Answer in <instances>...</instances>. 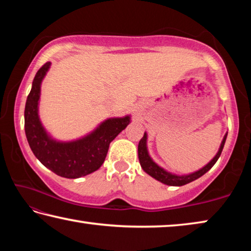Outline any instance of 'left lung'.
<instances>
[{
    "mask_svg": "<svg viewBox=\"0 0 251 251\" xmlns=\"http://www.w3.org/2000/svg\"><path fill=\"white\" fill-rule=\"evenodd\" d=\"M227 138V134L225 135V137L222 142V145L219 147V151L216 156L212 158L209 163H208L205 167H202L199 171L195 172L193 174H189V175H184V176H178L175 175V174L168 173L165 171L164 168L159 167L154 160L151 158V156L148 155V151H147V134L145 133L143 136V138L139 141L138 143V158H139V163H141V166L144 169V172H146L148 175L151 176L152 178H155L160 182H163L165 185L168 186H182L188 184L190 181H194L197 178L201 177L203 174H206L209 169L214 166L216 164V161L218 160V158L222 155L223 148L225 145V142H226Z\"/></svg>",
    "mask_w": 251,
    "mask_h": 251,
    "instance_id": "obj_1",
    "label": "left lung"
}]
</instances>
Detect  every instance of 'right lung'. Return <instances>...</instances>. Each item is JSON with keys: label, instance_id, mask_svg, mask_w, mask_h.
Wrapping results in <instances>:
<instances>
[{"label": "right lung", "instance_id": "right-lung-1", "mask_svg": "<svg viewBox=\"0 0 251 251\" xmlns=\"http://www.w3.org/2000/svg\"><path fill=\"white\" fill-rule=\"evenodd\" d=\"M50 65V62L45 63L33 79L24 110L25 135L36 158L56 175L65 178L86 176L103 165L110 142L126 128L130 117L108 118L94 131L77 141L67 143L54 141L46 133L39 117L41 83Z\"/></svg>", "mask_w": 251, "mask_h": 251}]
</instances>
